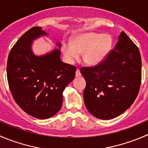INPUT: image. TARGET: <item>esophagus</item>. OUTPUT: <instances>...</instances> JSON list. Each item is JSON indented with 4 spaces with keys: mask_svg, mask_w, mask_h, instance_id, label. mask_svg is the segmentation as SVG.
I'll return each instance as SVG.
<instances>
[{
    "mask_svg": "<svg viewBox=\"0 0 148 148\" xmlns=\"http://www.w3.org/2000/svg\"><path fill=\"white\" fill-rule=\"evenodd\" d=\"M75 76H76V77H81V73H80V70L79 69H77L76 70Z\"/></svg>",
    "mask_w": 148,
    "mask_h": 148,
    "instance_id": "34e87169",
    "label": "esophagus"
}]
</instances>
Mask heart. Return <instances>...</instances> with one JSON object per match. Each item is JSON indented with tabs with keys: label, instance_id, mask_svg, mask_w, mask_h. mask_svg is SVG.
<instances>
[{
	"label": "heart",
	"instance_id": "heart-1",
	"mask_svg": "<svg viewBox=\"0 0 148 148\" xmlns=\"http://www.w3.org/2000/svg\"><path fill=\"white\" fill-rule=\"evenodd\" d=\"M112 37L108 34L95 32L78 36L72 43L65 42L62 50L67 63L72 64L79 59L80 53L84 63L96 66L103 62L111 49Z\"/></svg>",
	"mask_w": 148,
	"mask_h": 148
}]
</instances>
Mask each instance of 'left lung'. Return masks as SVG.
Returning <instances> with one entry per match:
<instances>
[{
  "label": "left lung",
  "instance_id": "obj_1",
  "mask_svg": "<svg viewBox=\"0 0 148 148\" xmlns=\"http://www.w3.org/2000/svg\"><path fill=\"white\" fill-rule=\"evenodd\" d=\"M141 70L140 51L122 31L104 62L80 70L86 83L84 100L88 111L101 120H111L126 111L138 95Z\"/></svg>",
  "mask_w": 148,
  "mask_h": 148
}]
</instances>
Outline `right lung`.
Listing matches in <instances>:
<instances>
[{
    "mask_svg": "<svg viewBox=\"0 0 148 148\" xmlns=\"http://www.w3.org/2000/svg\"><path fill=\"white\" fill-rule=\"evenodd\" d=\"M49 36L39 26L26 31L10 50L7 78L19 107L37 119L50 118L60 110L65 87L75 77L76 67L62 62L60 42L45 54L36 55L34 41Z\"/></svg>",
    "mask_w": 148,
    "mask_h": 148,
    "instance_id": "1",
    "label": "right lung"
}]
</instances>
